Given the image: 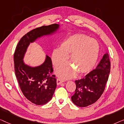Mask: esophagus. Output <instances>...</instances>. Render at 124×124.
<instances>
[{
	"label": "esophagus",
	"instance_id": "1",
	"mask_svg": "<svg viewBox=\"0 0 124 124\" xmlns=\"http://www.w3.org/2000/svg\"><path fill=\"white\" fill-rule=\"evenodd\" d=\"M63 81L62 80H61V79H57V85H60L62 83Z\"/></svg>",
	"mask_w": 124,
	"mask_h": 124
}]
</instances>
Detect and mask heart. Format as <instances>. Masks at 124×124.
Segmentation results:
<instances>
[{
  "mask_svg": "<svg viewBox=\"0 0 124 124\" xmlns=\"http://www.w3.org/2000/svg\"><path fill=\"white\" fill-rule=\"evenodd\" d=\"M100 47L95 39L84 34L71 36L61 43L60 49H55L52 53V61L55 68L63 64L69 56L70 65L62 66L57 71L63 79H71L75 75L86 74L95 66Z\"/></svg>",
  "mask_w": 124,
  "mask_h": 124,
  "instance_id": "obj_1",
  "label": "heart"
}]
</instances>
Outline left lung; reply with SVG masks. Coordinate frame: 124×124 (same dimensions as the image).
<instances>
[{
    "mask_svg": "<svg viewBox=\"0 0 124 124\" xmlns=\"http://www.w3.org/2000/svg\"><path fill=\"white\" fill-rule=\"evenodd\" d=\"M110 69L111 63L107 53L96 69L83 79L76 80L75 93L71 97L72 102L78 107H85L96 102L103 93Z\"/></svg>",
    "mask_w": 124,
    "mask_h": 124,
    "instance_id": "left-lung-1",
    "label": "left lung"
}]
</instances>
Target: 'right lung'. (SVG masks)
<instances>
[{
    "label": "right lung",
    "instance_id": "1",
    "mask_svg": "<svg viewBox=\"0 0 124 124\" xmlns=\"http://www.w3.org/2000/svg\"><path fill=\"white\" fill-rule=\"evenodd\" d=\"M58 24L36 28L22 37L17 45L14 54L16 76L21 90L28 100L36 105H43L53 97L57 86V80L53 72L51 58L46 55L42 64L31 67L23 62V58L30 43L38 38L49 35L59 29Z\"/></svg>",
    "mask_w": 124,
    "mask_h": 124
}]
</instances>
